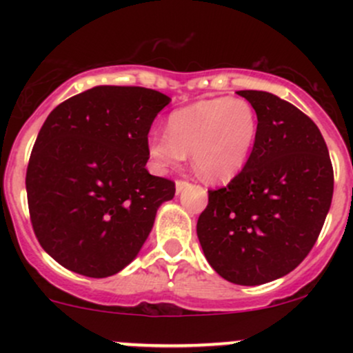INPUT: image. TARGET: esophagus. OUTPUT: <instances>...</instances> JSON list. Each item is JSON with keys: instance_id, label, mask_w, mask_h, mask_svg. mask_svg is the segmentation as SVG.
<instances>
[{"instance_id": "obj_1", "label": "esophagus", "mask_w": 353, "mask_h": 353, "mask_svg": "<svg viewBox=\"0 0 353 353\" xmlns=\"http://www.w3.org/2000/svg\"><path fill=\"white\" fill-rule=\"evenodd\" d=\"M188 185H189V182H188V181H182V179L176 181V192H177V194L182 192V190H184L185 188H188Z\"/></svg>"}]
</instances>
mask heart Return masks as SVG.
Returning <instances> with one entry per match:
<instances>
[{"label":"heart","instance_id":"1","mask_svg":"<svg viewBox=\"0 0 353 353\" xmlns=\"http://www.w3.org/2000/svg\"><path fill=\"white\" fill-rule=\"evenodd\" d=\"M259 131L257 112L242 98H208L171 112L168 132H152L148 152L159 171L177 168L190 152L196 171L224 181L244 168Z\"/></svg>","mask_w":353,"mask_h":353}]
</instances>
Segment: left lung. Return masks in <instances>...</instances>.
Segmentation results:
<instances>
[{
    "label": "left lung",
    "mask_w": 353,
    "mask_h": 353,
    "mask_svg": "<svg viewBox=\"0 0 353 353\" xmlns=\"http://www.w3.org/2000/svg\"><path fill=\"white\" fill-rule=\"evenodd\" d=\"M237 94L257 112V137L242 171L209 190L197 237L221 277L261 285L292 272L317 242L334 169L319 128L301 109L265 91Z\"/></svg>",
    "instance_id": "1"
}]
</instances>
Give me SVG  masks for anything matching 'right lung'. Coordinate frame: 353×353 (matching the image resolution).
Listing matches in <instances>:
<instances>
[{"label": "right lung", "instance_id": "1", "mask_svg": "<svg viewBox=\"0 0 353 353\" xmlns=\"http://www.w3.org/2000/svg\"><path fill=\"white\" fill-rule=\"evenodd\" d=\"M169 96L139 86H96L56 106L26 171L33 230L72 272L103 279L131 264L176 184L151 176L148 134Z\"/></svg>", "mask_w": 353, "mask_h": 353}]
</instances>
